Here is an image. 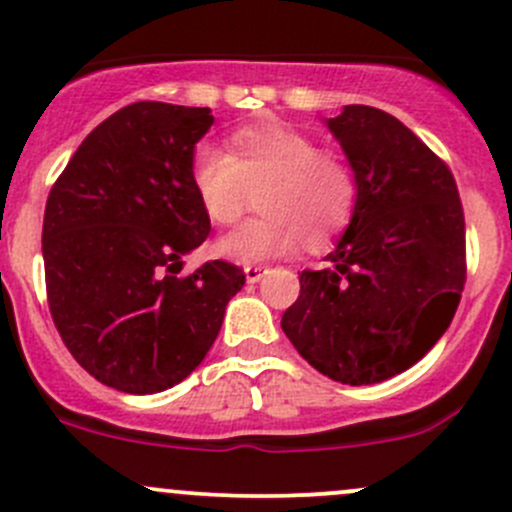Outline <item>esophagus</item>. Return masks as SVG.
<instances>
[{
	"label": "esophagus",
	"instance_id": "obj_1",
	"mask_svg": "<svg viewBox=\"0 0 512 512\" xmlns=\"http://www.w3.org/2000/svg\"><path fill=\"white\" fill-rule=\"evenodd\" d=\"M262 275H265V267H257V265L245 267V277H247V282H252V285H255V282H260Z\"/></svg>",
	"mask_w": 512,
	"mask_h": 512
}]
</instances>
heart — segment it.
<instances>
[{
	"label": "heart",
	"instance_id": "b5f03b06",
	"mask_svg": "<svg viewBox=\"0 0 512 512\" xmlns=\"http://www.w3.org/2000/svg\"><path fill=\"white\" fill-rule=\"evenodd\" d=\"M190 185L210 223L230 225L255 193L257 218L218 240L215 250L240 265L292 255L299 245L322 252L347 230L359 205L354 163L285 123L237 128L227 156L200 146Z\"/></svg>",
	"mask_w": 512,
	"mask_h": 512
}]
</instances>
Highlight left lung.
I'll return each instance as SVG.
<instances>
[{
    "label": "left lung",
    "mask_w": 512,
    "mask_h": 512,
    "mask_svg": "<svg viewBox=\"0 0 512 512\" xmlns=\"http://www.w3.org/2000/svg\"><path fill=\"white\" fill-rule=\"evenodd\" d=\"M359 175V205L327 255L299 275L282 329L342 384L401 374L443 337L466 285V220L456 180L391 113L344 106L327 121Z\"/></svg>",
    "instance_id": "8db88e82"
}]
</instances>
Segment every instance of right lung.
<instances>
[{
  "mask_svg": "<svg viewBox=\"0 0 512 512\" xmlns=\"http://www.w3.org/2000/svg\"><path fill=\"white\" fill-rule=\"evenodd\" d=\"M210 108L138 101L98 123L44 210L46 299L71 356L126 394L180 384L213 347L245 285L232 262L180 275L210 220L190 185Z\"/></svg>",
  "mask_w": 512,
  "mask_h": 512,
  "instance_id": "right-lung-1",
  "label": "right lung"
}]
</instances>
